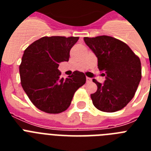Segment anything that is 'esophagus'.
<instances>
[{
  "instance_id": "obj_1",
  "label": "esophagus",
  "mask_w": 151,
  "mask_h": 151,
  "mask_svg": "<svg viewBox=\"0 0 151 151\" xmlns=\"http://www.w3.org/2000/svg\"><path fill=\"white\" fill-rule=\"evenodd\" d=\"M86 81H87V82H91V81H92V79L87 77V78H86Z\"/></svg>"
}]
</instances>
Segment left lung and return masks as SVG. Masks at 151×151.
<instances>
[{"label": "left lung", "instance_id": "1", "mask_svg": "<svg viewBox=\"0 0 151 151\" xmlns=\"http://www.w3.org/2000/svg\"><path fill=\"white\" fill-rule=\"evenodd\" d=\"M98 59V68L106 76L103 84L93 79L97 91L92 103L103 112L122 110L135 96L141 80L140 59L126 44L109 36L84 37Z\"/></svg>", "mask_w": 151, "mask_h": 151}]
</instances>
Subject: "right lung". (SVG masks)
Returning <instances> with one entry per match:
<instances>
[{
	"mask_svg": "<svg viewBox=\"0 0 151 151\" xmlns=\"http://www.w3.org/2000/svg\"><path fill=\"white\" fill-rule=\"evenodd\" d=\"M78 37H43L24 51L19 66L21 85L37 108L48 114L63 112L70 106L75 92L85 85L86 77L76 70L64 79L58 70L67 62Z\"/></svg>",
	"mask_w": 151,
	"mask_h": 151,
	"instance_id": "1",
	"label": "right lung"
}]
</instances>
